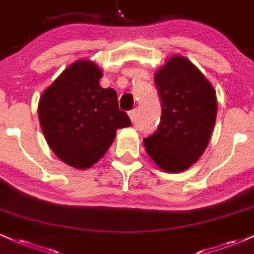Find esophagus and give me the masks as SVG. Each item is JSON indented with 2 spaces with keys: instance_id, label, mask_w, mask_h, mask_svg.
<instances>
[{
  "instance_id": "obj_1",
  "label": "esophagus",
  "mask_w": 254,
  "mask_h": 254,
  "mask_svg": "<svg viewBox=\"0 0 254 254\" xmlns=\"http://www.w3.org/2000/svg\"><path fill=\"white\" fill-rule=\"evenodd\" d=\"M137 109H133V110H131L130 112H129V117H130V119H131V122H132V123H135L136 122V118H137Z\"/></svg>"
}]
</instances>
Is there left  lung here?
I'll return each instance as SVG.
<instances>
[{
	"instance_id": "1",
	"label": "left lung",
	"mask_w": 254,
	"mask_h": 254,
	"mask_svg": "<svg viewBox=\"0 0 254 254\" xmlns=\"http://www.w3.org/2000/svg\"><path fill=\"white\" fill-rule=\"evenodd\" d=\"M161 119L143 139L148 155L166 172H183L199 159L210 139L217 113L214 87L190 61L172 57L156 72Z\"/></svg>"
}]
</instances>
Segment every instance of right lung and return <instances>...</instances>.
I'll return each mask as SVG.
<instances>
[{"mask_svg": "<svg viewBox=\"0 0 254 254\" xmlns=\"http://www.w3.org/2000/svg\"><path fill=\"white\" fill-rule=\"evenodd\" d=\"M103 71L90 61H78L43 93L38 107L48 144L71 167L89 168L105 155L116 131L130 127L119 110L117 93L99 83Z\"/></svg>", "mask_w": 254, "mask_h": 254, "instance_id": "add662e5", "label": "right lung"}]
</instances>
